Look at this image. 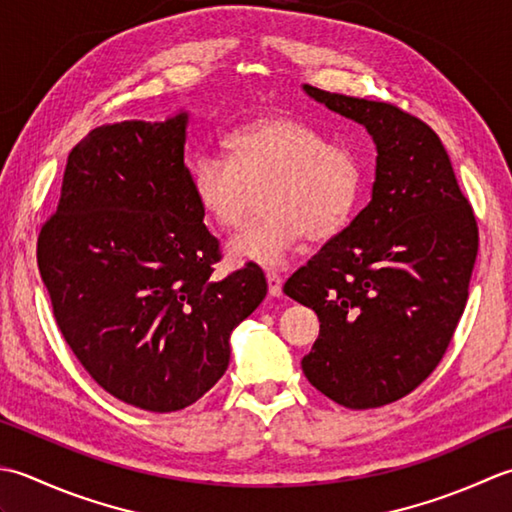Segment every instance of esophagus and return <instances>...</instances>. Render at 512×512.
<instances>
[{"mask_svg": "<svg viewBox=\"0 0 512 512\" xmlns=\"http://www.w3.org/2000/svg\"><path fill=\"white\" fill-rule=\"evenodd\" d=\"M265 276H267L269 296H274V298L283 296V278H280V274H276V271H267Z\"/></svg>", "mask_w": 512, "mask_h": 512, "instance_id": "esophagus-1", "label": "esophagus"}]
</instances>
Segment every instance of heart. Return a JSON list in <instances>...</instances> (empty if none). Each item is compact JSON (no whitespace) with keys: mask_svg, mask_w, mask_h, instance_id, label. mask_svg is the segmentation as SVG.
Wrapping results in <instances>:
<instances>
[{"mask_svg":"<svg viewBox=\"0 0 512 512\" xmlns=\"http://www.w3.org/2000/svg\"><path fill=\"white\" fill-rule=\"evenodd\" d=\"M223 148L227 161L203 154L192 163V192L207 218L241 227L265 187V216L229 241L236 260L276 267L305 236L325 243L349 225L364 181L349 145L291 117H265L229 132Z\"/></svg>","mask_w":512,"mask_h":512,"instance_id":"heart-1","label":"heart"}]
</instances>
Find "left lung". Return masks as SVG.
Returning <instances> with one entry per match:
<instances>
[{"label":"left lung","mask_w":512,"mask_h":512,"mask_svg":"<svg viewBox=\"0 0 512 512\" xmlns=\"http://www.w3.org/2000/svg\"><path fill=\"white\" fill-rule=\"evenodd\" d=\"M305 92L373 137L371 203L285 283L320 336L302 371L347 409L409 395L444 358L477 258V221L440 137L393 103Z\"/></svg>","instance_id":"obj_1"}]
</instances>
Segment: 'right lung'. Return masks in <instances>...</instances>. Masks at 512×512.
<instances>
[{
	"mask_svg": "<svg viewBox=\"0 0 512 512\" xmlns=\"http://www.w3.org/2000/svg\"><path fill=\"white\" fill-rule=\"evenodd\" d=\"M187 112L101 125L68 154L37 265L68 347L101 389L152 413L223 378L229 333L263 302V269L225 278L185 165Z\"/></svg>",
	"mask_w": 512,
	"mask_h": 512,
	"instance_id": "add662e5",
	"label": "right lung"
}]
</instances>
